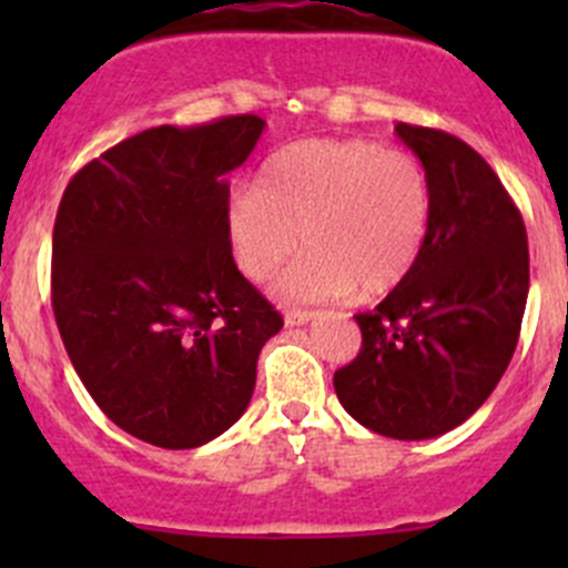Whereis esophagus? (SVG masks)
I'll list each match as a JSON object with an SVG mask.
<instances>
[{
	"mask_svg": "<svg viewBox=\"0 0 568 568\" xmlns=\"http://www.w3.org/2000/svg\"><path fill=\"white\" fill-rule=\"evenodd\" d=\"M313 318H316V313L313 311H285V324L288 326H302Z\"/></svg>",
	"mask_w": 568,
	"mask_h": 568,
	"instance_id": "esophagus-1",
	"label": "esophagus"
}]
</instances>
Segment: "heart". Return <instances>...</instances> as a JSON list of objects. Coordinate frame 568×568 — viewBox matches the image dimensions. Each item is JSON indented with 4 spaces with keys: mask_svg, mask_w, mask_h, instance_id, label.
Masks as SVG:
<instances>
[{
    "mask_svg": "<svg viewBox=\"0 0 568 568\" xmlns=\"http://www.w3.org/2000/svg\"><path fill=\"white\" fill-rule=\"evenodd\" d=\"M434 192L423 162L371 140H302L261 164L255 186L233 194L225 231L236 266L268 280L280 274L285 302H324L393 291L420 257L432 227Z\"/></svg>",
    "mask_w": 568,
    "mask_h": 568,
    "instance_id": "obj_1",
    "label": "heart"
}]
</instances>
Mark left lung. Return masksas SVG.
I'll return each instance as SVG.
<instances>
[{
	"mask_svg": "<svg viewBox=\"0 0 568 568\" xmlns=\"http://www.w3.org/2000/svg\"><path fill=\"white\" fill-rule=\"evenodd\" d=\"M395 131L432 178V227L412 272L354 316L363 346L332 382L371 432L432 439L462 426L511 363L530 288L528 233L467 142L426 125Z\"/></svg>",
	"mask_w": 568,
	"mask_h": 568,
	"instance_id": "obj_1",
	"label": "left lung"
}]
</instances>
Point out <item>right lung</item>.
<instances>
[{"instance_id":"1","label":"right lung","mask_w":568,"mask_h":568,"mask_svg":"<svg viewBox=\"0 0 568 568\" xmlns=\"http://www.w3.org/2000/svg\"><path fill=\"white\" fill-rule=\"evenodd\" d=\"M263 125L227 114L140 131L84 164L57 209L51 307L68 357L109 420L156 448L227 432L283 326L225 231V175Z\"/></svg>"}]
</instances>
